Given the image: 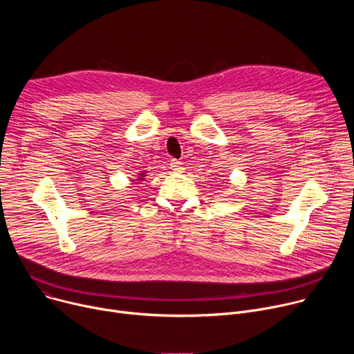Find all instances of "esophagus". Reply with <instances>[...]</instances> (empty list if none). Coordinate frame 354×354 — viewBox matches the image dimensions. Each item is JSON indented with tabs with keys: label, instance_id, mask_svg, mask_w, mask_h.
<instances>
[{
	"label": "esophagus",
	"instance_id": "1",
	"mask_svg": "<svg viewBox=\"0 0 354 354\" xmlns=\"http://www.w3.org/2000/svg\"><path fill=\"white\" fill-rule=\"evenodd\" d=\"M169 165H171V169L175 171V172H182V171H183V167H182V162H180V161L172 160Z\"/></svg>",
	"mask_w": 354,
	"mask_h": 354
}]
</instances>
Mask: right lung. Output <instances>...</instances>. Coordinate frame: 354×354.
I'll return each mask as SVG.
<instances>
[{
    "label": "right lung",
    "instance_id": "1",
    "mask_svg": "<svg viewBox=\"0 0 354 354\" xmlns=\"http://www.w3.org/2000/svg\"><path fill=\"white\" fill-rule=\"evenodd\" d=\"M144 176H145V172H141V174H138V179H140V180H142V179H144Z\"/></svg>",
    "mask_w": 354,
    "mask_h": 354
}]
</instances>
